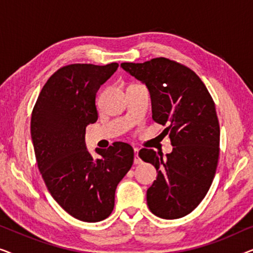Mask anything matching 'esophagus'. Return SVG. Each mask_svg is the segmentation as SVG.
Returning a JSON list of instances; mask_svg holds the SVG:
<instances>
[{"label": "esophagus", "mask_w": 253, "mask_h": 253, "mask_svg": "<svg viewBox=\"0 0 253 253\" xmlns=\"http://www.w3.org/2000/svg\"><path fill=\"white\" fill-rule=\"evenodd\" d=\"M138 152H139V150H138V148H134V159H133L134 165L141 164V159L139 158V155H138Z\"/></svg>", "instance_id": "34e87169"}]
</instances>
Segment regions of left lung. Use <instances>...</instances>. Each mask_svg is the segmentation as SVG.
<instances>
[{
  "instance_id": "1",
  "label": "left lung",
  "mask_w": 253,
  "mask_h": 253,
  "mask_svg": "<svg viewBox=\"0 0 253 253\" xmlns=\"http://www.w3.org/2000/svg\"><path fill=\"white\" fill-rule=\"evenodd\" d=\"M121 67L146 85L152 117L167 126L164 132L172 145L166 157L147 148L139 151L141 160L158 172L146 193L148 209L162 219H179L199 205L215 175L220 152L215 105L195 72L168 58Z\"/></svg>"
}]
</instances>
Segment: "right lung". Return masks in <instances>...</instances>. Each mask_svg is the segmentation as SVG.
<instances>
[{"mask_svg":"<svg viewBox=\"0 0 253 253\" xmlns=\"http://www.w3.org/2000/svg\"><path fill=\"white\" fill-rule=\"evenodd\" d=\"M119 64H70L41 89L31 119L38 167L48 191L65 212L85 222L113 212L115 191L133 164V148L116 141L107 150L87 151L85 130L96 122L95 95Z\"/></svg>","mask_w":253,"mask_h":253,"instance_id":"right-lung-1","label":"right lung"}]
</instances>
